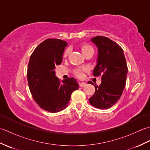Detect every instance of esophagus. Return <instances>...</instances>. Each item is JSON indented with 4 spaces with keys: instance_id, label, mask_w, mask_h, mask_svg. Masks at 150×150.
Here are the masks:
<instances>
[{
    "instance_id": "34e87169",
    "label": "esophagus",
    "mask_w": 150,
    "mask_h": 150,
    "mask_svg": "<svg viewBox=\"0 0 150 150\" xmlns=\"http://www.w3.org/2000/svg\"><path fill=\"white\" fill-rule=\"evenodd\" d=\"M86 85V83H85V82H79V86H80L81 87H84Z\"/></svg>"
}]
</instances>
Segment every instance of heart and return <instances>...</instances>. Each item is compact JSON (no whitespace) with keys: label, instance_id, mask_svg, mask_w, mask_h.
Wrapping results in <instances>:
<instances>
[{"label":"heart","instance_id":"1","mask_svg":"<svg viewBox=\"0 0 150 150\" xmlns=\"http://www.w3.org/2000/svg\"><path fill=\"white\" fill-rule=\"evenodd\" d=\"M93 50V47L91 46H90V45H88V44H84V45H82L81 47V51H82V53H84L88 51L89 50ZM70 52V49L68 48L64 52V57H67ZM87 68H82V69H76L75 71V74L76 75V76H77L78 77H83V71H86Z\"/></svg>","mask_w":150,"mask_h":150}]
</instances>
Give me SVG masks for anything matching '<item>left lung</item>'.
I'll return each instance as SVG.
<instances>
[{"instance_id": "obj_1", "label": "left lung", "mask_w": 150, "mask_h": 150, "mask_svg": "<svg viewBox=\"0 0 150 150\" xmlns=\"http://www.w3.org/2000/svg\"><path fill=\"white\" fill-rule=\"evenodd\" d=\"M98 49L93 75H102L101 84L94 85L95 91L89 101L98 109H108L119 100L125 88L128 67L122 47L109 38L97 36L91 39Z\"/></svg>"}]
</instances>
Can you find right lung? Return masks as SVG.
I'll return each mask as SVG.
<instances>
[{"label": "right lung", "instance_id": "right-lung-1", "mask_svg": "<svg viewBox=\"0 0 150 150\" xmlns=\"http://www.w3.org/2000/svg\"><path fill=\"white\" fill-rule=\"evenodd\" d=\"M67 45L64 40L47 39L35 49L28 64L27 78L33 99L51 113L65 109L71 93L79 86L74 78L61 82L55 75V66L61 64Z\"/></svg>", "mask_w": 150, "mask_h": 150}]
</instances>
